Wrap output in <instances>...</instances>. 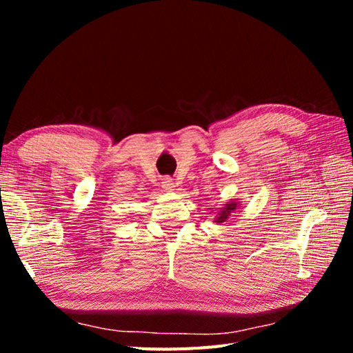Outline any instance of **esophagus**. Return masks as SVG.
<instances>
[{"mask_svg": "<svg viewBox=\"0 0 353 353\" xmlns=\"http://www.w3.org/2000/svg\"><path fill=\"white\" fill-rule=\"evenodd\" d=\"M162 188H163L165 191H174V190H176V183L172 182V179L165 177L163 182H162Z\"/></svg>", "mask_w": 353, "mask_h": 353, "instance_id": "obj_1", "label": "esophagus"}]
</instances>
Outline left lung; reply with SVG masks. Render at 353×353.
<instances>
[{
	"label": "left lung",
	"mask_w": 353,
	"mask_h": 353,
	"mask_svg": "<svg viewBox=\"0 0 353 353\" xmlns=\"http://www.w3.org/2000/svg\"><path fill=\"white\" fill-rule=\"evenodd\" d=\"M241 208V201L238 199H232L229 201H226V205H223L221 208L216 209V214H215V219L214 221L216 224H223L229 220V216H232V214H235V211Z\"/></svg>",
	"instance_id": "obj_1"
}]
</instances>
